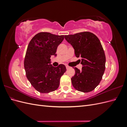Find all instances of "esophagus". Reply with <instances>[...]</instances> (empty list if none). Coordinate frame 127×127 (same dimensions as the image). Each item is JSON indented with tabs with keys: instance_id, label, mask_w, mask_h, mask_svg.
<instances>
[{
	"instance_id": "1",
	"label": "esophagus",
	"mask_w": 127,
	"mask_h": 127,
	"mask_svg": "<svg viewBox=\"0 0 127 127\" xmlns=\"http://www.w3.org/2000/svg\"><path fill=\"white\" fill-rule=\"evenodd\" d=\"M66 69H69V68H70L69 66H66Z\"/></svg>"
}]
</instances>
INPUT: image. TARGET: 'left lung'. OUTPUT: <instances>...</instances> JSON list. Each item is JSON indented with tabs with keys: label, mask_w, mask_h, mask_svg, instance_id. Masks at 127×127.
Instances as JSON below:
<instances>
[{
	"label": "left lung",
	"mask_w": 127,
	"mask_h": 127,
	"mask_svg": "<svg viewBox=\"0 0 127 127\" xmlns=\"http://www.w3.org/2000/svg\"><path fill=\"white\" fill-rule=\"evenodd\" d=\"M64 39L74 49L76 57L81 58L83 65L81 70L74 68L72 86L84 93L92 91L100 83L105 69V55L100 41L89 32L64 35Z\"/></svg>",
	"instance_id": "1"
}]
</instances>
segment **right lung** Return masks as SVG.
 Here are the masks:
<instances>
[{"instance_id":"obj_1","label":"right lung","mask_w":127,"mask_h":127,"mask_svg":"<svg viewBox=\"0 0 127 127\" xmlns=\"http://www.w3.org/2000/svg\"><path fill=\"white\" fill-rule=\"evenodd\" d=\"M64 39V35L40 32L28 45L24 63L26 75L33 87L41 93L56 90L61 77L66 71L64 64L57 67L50 64L51 56H56L58 46Z\"/></svg>"}]
</instances>
